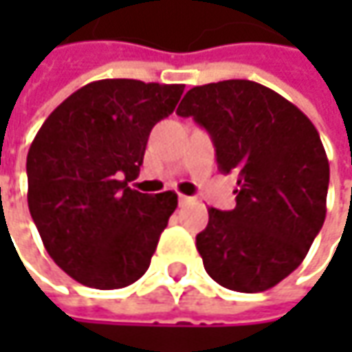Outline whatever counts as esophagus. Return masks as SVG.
Wrapping results in <instances>:
<instances>
[{"instance_id": "1", "label": "esophagus", "mask_w": 352, "mask_h": 352, "mask_svg": "<svg viewBox=\"0 0 352 352\" xmlns=\"http://www.w3.org/2000/svg\"><path fill=\"white\" fill-rule=\"evenodd\" d=\"M190 201H192V197L190 196H182V194L178 196V204H180V206H186V204H190Z\"/></svg>"}]
</instances>
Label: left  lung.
Returning a JSON list of instances; mask_svg holds the SVG:
<instances>
[{
  "instance_id": "obj_1",
  "label": "left lung",
  "mask_w": 352,
  "mask_h": 352,
  "mask_svg": "<svg viewBox=\"0 0 352 352\" xmlns=\"http://www.w3.org/2000/svg\"><path fill=\"white\" fill-rule=\"evenodd\" d=\"M176 113L210 133L217 168L236 174V206L210 208L196 236L223 288L264 292L292 274L325 221L329 160L314 123L274 89L250 80L196 86Z\"/></svg>"
}]
</instances>
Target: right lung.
Returning a JSON list of instances; mask_svg holds the SVG:
<instances>
[{
    "mask_svg": "<svg viewBox=\"0 0 352 352\" xmlns=\"http://www.w3.org/2000/svg\"><path fill=\"white\" fill-rule=\"evenodd\" d=\"M182 91L127 78L89 82L38 129L27 155L29 211L50 258L76 282L117 290L146 272L178 196L127 182Z\"/></svg>",
    "mask_w": 352,
    "mask_h": 352,
    "instance_id": "obj_1",
    "label": "right lung"
}]
</instances>
